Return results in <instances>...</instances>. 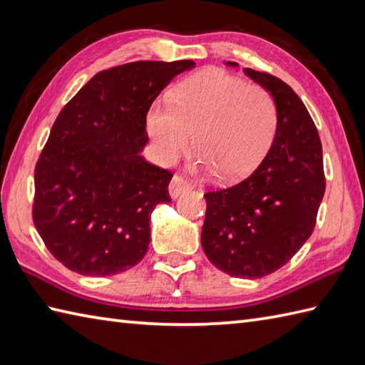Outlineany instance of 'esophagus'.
I'll list each match as a JSON object with an SVG mask.
<instances>
[{"instance_id":"34e87169","label":"esophagus","mask_w":365,"mask_h":365,"mask_svg":"<svg viewBox=\"0 0 365 365\" xmlns=\"http://www.w3.org/2000/svg\"><path fill=\"white\" fill-rule=\"evenodd\" d=\"M190 188H191V185L187 178L182 175H174L173 180H170V183H169V195L173 197H177V196H180L182 192L188 191Z\"/></svg>"}]
</instances>
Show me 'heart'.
<instances>
[{"instance_id":"b5f03b06","label":"heart","mask_w":365,"mask_h":365,"mask_svg":"<svg viewBox=\"0 0 365 365\" xmlns=\"http://www.w3.org/2000/svg\"><path fill=\"white\" fill-rule=\"evenodd\" d=\"M277 127L273 96L220 68H205L183 80L169 103H157L147 130L161 161L173 165L191 149L196 168L221 182L243 180L260 165Z\"/></svg>"}]
</instances>
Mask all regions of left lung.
<instances>
[{"label": "left lung", "mask_w": 365, "mask_h": 365, "mask_svg": "<svg viewBox=\"0 0 365 365\" xmlns=\"http://www.w3.org/2000/svg\"><path fill=\"white\" fill-rule=\"evenodd\" d=\"M245 73L273 96L276 135L250 177L205 192L200 242L218 269L257 279L284 267L312 235L327 178L319 131L301 98L277 76Z\"/></svg>", "instance_id": "left-lung-1"}]
</instances>
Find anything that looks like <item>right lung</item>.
<instances>
[{
  "label": "right lung",
  "instance_id": "obj_1",
  "mask_svg": "<svg viewBox=\"0 0 365 365\" xmlns=\"http://www.w3.org/2000/svg\"><path fill=\"white\" fill-rule=\"evenodd\" d=\"M192 61L106 68L54 120L34 169L33 221L53 257L83 276L119 274L144 259L150 213L170 202L173 173L144 160L153 100Z\"/></svg>",
  "mask_w": 365,
  "mask_h": 365
}]
</instances>
